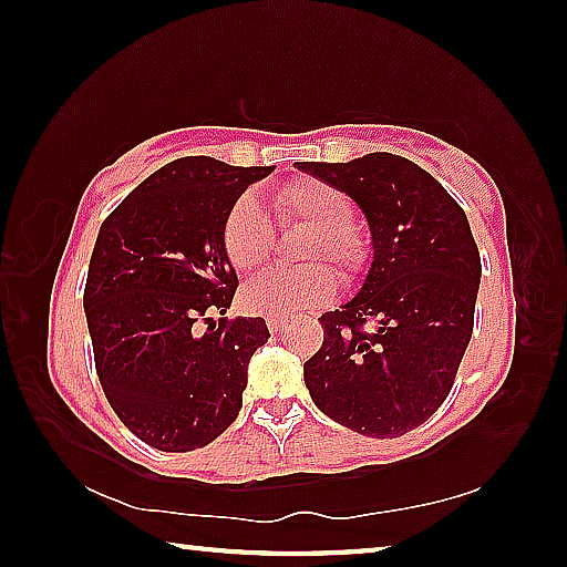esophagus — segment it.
<instances>
[{
    "mask_svg": "<svg viewBox=\"0 0 567 567\" xmlns=\"http://www.w3.org/2000/svg\"><path fill=\"white\" fill-rule=\"evenodd\" d=\"M287 322H290V320L280 318V315H270V318H267V328H270V332H277V330H282Z\"/></svg>",
    "mask_w": 567,
    "mask_h": 567,
    "instance_id": "1",
    "label": "esophagus"
}]
</instances>
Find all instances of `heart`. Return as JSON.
Listing matches in <instances>:
<instances>
[{
	"label": "heart",
	"instance_id": "1",
	"mask_svg": "<svg viewBox=\"0 0 567 567\" xmlns=\"http://www.w3.org/2000/svg\"><path fill=\"white\" fill-rule=\"evenodd\" d=\"M275 213L285 227L310 233L302 249L305 262H328L340 277H354L364 265V245L352 233L354 205L338 187L320 179H295L275 192ZM223 247L237 272H255L272 249V225L249 195L229 207ZM334 295L330 270L315 265L300 272L275 270L243 287V305L260 315H292L320 307Z\"/></svg>",
	"mask_w": 567,
	"mask_h": 567
}]
</instances>
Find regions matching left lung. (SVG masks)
<instances>
[{"mask_svg":"<svg viewBox=\"0 0 567 567\" xmlns=\"http://www.w3.org/2000/svg\"><path fill=\"white\" fill-rule=\"evenodd\" d=\"M297 169L352 197L372 235L360 292L320 318L305 385L340 425L400 437L443 405L473 338L483 267L467 217L430 172L390 152Z\"/></svg>","mask_w":567,"mask_h":567,"instance_id":"8db88e82","label":"left lung"}]
</instances>
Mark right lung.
<instances>
[{
  "label": "right lung",
  "instance_id": "1",
  "mask_svg": "<svg viewBox=\"0 0 567 567\" xmlns=\"http://www.w3.org/2000/svg\"><path fill=\"white\" fill-rule=\"evenodd\" d=\"M270 172L182 157L100 227L84 285L94 368L124 427L162 453L205 447L233 425L249 358L270 338L262 318H209L237 290L225 217Z\"/></svg>",
  "mask_w": 567,
  "mask_h": 567
}]
</instances>
